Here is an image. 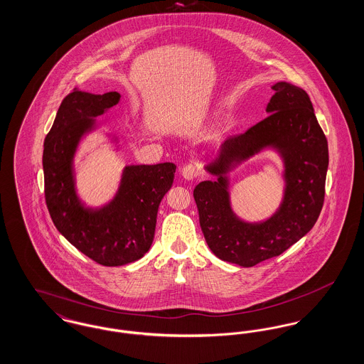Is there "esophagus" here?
Wrapping results in <instances>:
<instances>
[{
    "label": "esophagus",
    "instance_id": "obj_1",
    "mask_svg": "<svg viewBox=\"0 0 364 364\" xmlns=\"http://www.w3.org/2000/svg\"><path fill=\"white\" fill-rule=\"evenodd\" d=\"M198 174H199V168H198L195 164H187V165L183 168V171H181L183 178H184V180H188V181H192Z\"/></svg>",
    "mask_w": 364,
    "mask_h": 364
}]
</instances>
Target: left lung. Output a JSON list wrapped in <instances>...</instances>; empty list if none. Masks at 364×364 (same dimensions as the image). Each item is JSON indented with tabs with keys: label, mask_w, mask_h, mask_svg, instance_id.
Wrapping results in <instances>:
<instances>
[{
	"label": "left lung",
	"mask_w": 364,
	"mask_h": 364,
	"mask_svg": "<svg viewBox=\"0 0 364 364\" xmlns=\"http://www.w3.org/2000/svg\"><path fill=\"white\" fill-rule=\"evenodd\" d=\"M272 88L269 116L245 134L226 139L205 165L215 180L200 181L193 190L208 248L220 259L242 267L278 257L299 242L315 225L323 206L329 149L311 101L303 88L288 82ZM266 151L283 162V199L267 219L248 222L232 210L228 174Z\"/></svg>",
	"instance_id": "left-lung-1"
}]
</instances>
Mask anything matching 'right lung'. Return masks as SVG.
<instances>
[{
	"mask_svg": "<svg viewBox=\"0 0 364 364\" xmlns=\"http://www.w3.org/2000/svg\"><path fill=\"white\" fill-rule=\"evenodd\" d=\"M116 91L95 95L73 90L60 105L43 143L45 198L57 230L90 259L122 266L144 257L156 232V213L173 186L176 165H125L117 191L100 208L87 206L76 187L75 156L97 117L120 102ZM120 151L119 138L106 132Z\"/></svg>",
	"mask_w": 364,
	"mask_h": 364,
	"instance_id": "right-lung-1",
	"label": "right lung"
}]
</instances>
